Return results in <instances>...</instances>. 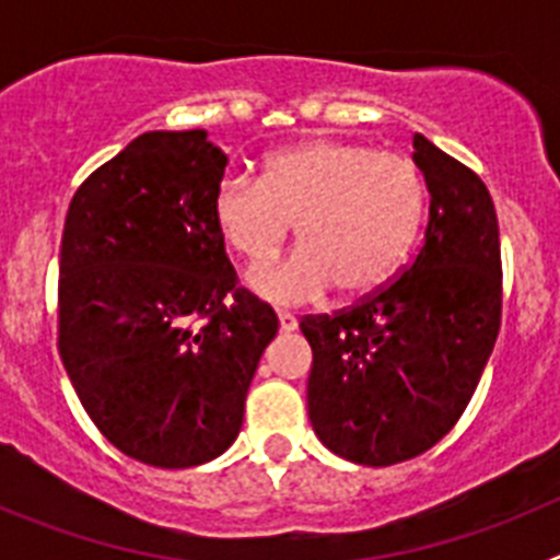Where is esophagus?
I'll list each match as a JSON object with an SVG mask.
<instances>
[{
    "mask_svg": "<svg viewBox=\"0 0 560 560\" xmlns=\"http://www.w3.org/2000/svg\"><path fill=\"white\" fill-rule=\"evenodd\" d=\"M277 323H280V330L283 334H291L296 328V316L291 311H277Z\"/></svg>",
    "mask_w": 560,
    "mask_h": 560,
    "instance_id": "1",
    "label": "esophagus"
}]
</instances>
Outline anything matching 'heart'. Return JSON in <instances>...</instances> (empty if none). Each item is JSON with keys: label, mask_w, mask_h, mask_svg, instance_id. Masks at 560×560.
Wrapping results in <instances>:
<instances>
[{"label": "heart", "mask_w": 560, "mask_h": 560, "mask_svg": "<svg viewBox=\"0 0 560 560\" xmlns=\"http://www.w3.org/2000/svg\"><path fill=\"white\" fill-rule=\"evenodd\" d=\"M423 179L409 156L359 142L314 140L271 153L260 182L226 176L212 215L232 252L266 264L296 224V246L249 271L275 303H303L334 285L341 296L381 289L400 269L420 219Z\"/></svg>", "instance_id": "b5f03b06"}]
</instances>
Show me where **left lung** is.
Returning <instances> with one entry per match:
<instances>
[{
	"label": "left lung",
	"mask_w": 560,
	"mask_h": 560,
	"mask_svg": "<svg viewBox=\"0 0 560 560\" xmlns=\"http://www.w3.org/2000/svg\"><path fill=\"white\" fill-rule=\"evenodd\" d=\"M429 190L418 252L395 280L334 316H303L316 438L359 465L429 452L465 412L502 325L493 199L471 167L415 133Z\"/></svg>",
	"instance_id": "obj_1"
}]
</instances>
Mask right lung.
<instances>
[{"instance_id":"1","label":"right lung","mask_w":560,"mask_h":560,"mask_svg":"<svg viewBox=\"0 0 560 560\" xmlns=\"http://www.w3.org/2000/svg\"><path fill=\"white\" fill-rule=\"evenodd\" d=\"M226 153L207 131H148L69 201L58 353L103 438L156 468L224 454L277 334L237 285L212 215Z\"/></svg>"}]
</instances>
